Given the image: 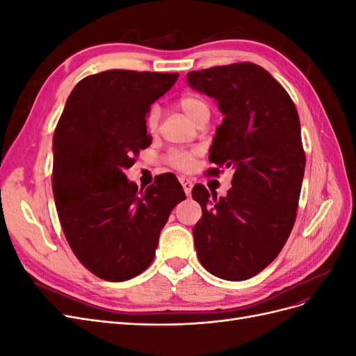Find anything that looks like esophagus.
<instances>
[{
    "label": "esophagus",
    "instance_id": "1",
    "mask_svg": "<svg viewBox=\"0 0 356 356\" xmlns=\"http://www.w3.org/2000/svg\"><path fill=\"white\" fill-rule=\"evenodd\" d=\"M179 182H181L182 188H184V193H186V195H187V196H190L191 188H193V182H191L190 179H187V178H179Z\"/></svg>",
    "mask_w": 356,
    "mask_h": 356
}]
</instances>
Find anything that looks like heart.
I'll return each instance as SVG.
<instances>
[{"label":"heart","instance_id":"heart-1","mask_svg":"<svg viewBox=\"0 0 356 356\" xmlns=\"http://www.w3.org/2000/svg\"><path fill=\"white\" fill-rule=\"evenodd\" d=\"M179 110L186 114V117L191 123H197L199 118L208 115L211 113L209 102L202 98L200 95H184L178 101ZM160 120V110L157 105L149 106V110L145 114V127L149 134H156L159 129ZM197 152L195 149H177L169 154V163L178 170H188L193 166V160H195Z\"/></svg>","mask_w":356,"mask_h":356}]
</instances>
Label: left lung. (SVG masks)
Returning <instances> with one entry per match:
<instances>
[{
	"mask_svg": "<svg viewBox=\"0 0 356 356\" xmlns=\"http://www.w3.org/2000/svg\"><path fill=\"white\" fill-rule=\"evenodd\" d=\"M187 81L217 99L224 114L208 172H234L225 197L193 187L202 207L193 229L196 252L213 276L245 281L275 260L294 227L306 166L298 113L282 86L252 62L191 71Z\"/></svg>",
	"mask_w": 356,
	"mask_h": 356,
	"instance_id": "1",
	"label": "left lung"
}]
</instances>
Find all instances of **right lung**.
<instances>
[{
	"instance_id": "right-lung-1",
	"label": "right lung",
	"mask_w": 356,
	"mask_h": 356,
	"mask_svg": "<svg viewBox=\"0 0 356 356\" xmlns=\"http://www.w3.org/2000/svg\"><path fill=\"white\" fill-rule=\"evenodd\" d=\"M178 72L110 70L88 75L68 96L53 135L51 187L79 261L122 282L153 263L170 211L186 199L177 178L138 190L124 170L152 144L145 114Z\"/></svg>"
}]
</instances>
